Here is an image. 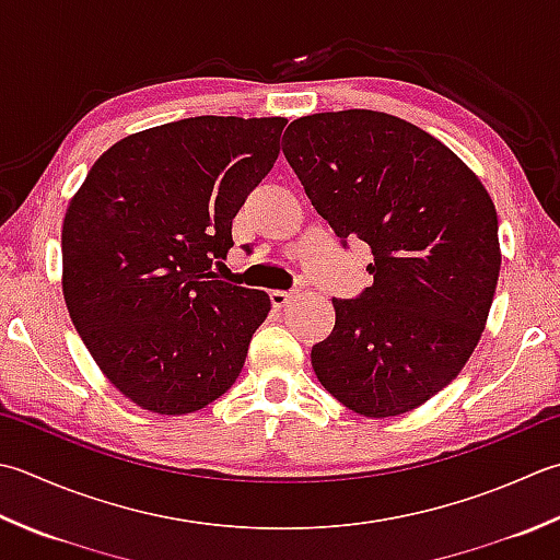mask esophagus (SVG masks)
I'll use <instances>...</instances> for the list:
<instances>
[{
  "label": "esophagus",
  "instance_id": "1",
  "mask_svg": "<svg viewBox=\"0 0 560 560\" xmlns=\"http://www.w3.org/2000/svg\"><path fill=\"white\" fill-rule=\"evenodd\" d=\"M295 295H299V289H293V291H271L269 299H271L273 308H283V305H287L291 299H295Z\"/></svg>",
  "mask_w": 560,
  "mask_h": 560
}]
</instances>
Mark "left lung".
<instances>
[{
	"label": "left lung",
	"instance_id": "left-lung-1",
	"mask_svg": "<svg viewBox=\"0 0 560 560\" xmlns=\"http://www.w3.org/2000/svg\"><path fill=\"white\" fill-rule=\"evenodd\" d=\"M281 148L337 237L374 255V283L332 299V332L311 352L317 381L364 418L420 408L486 330L502 261L495 203L442 140L383 112L295 118Z\"/></svg>",
	"mask_w": 560,
	"mask_h": 560
}]
</instances>
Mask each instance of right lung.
<instances>
[{"label": "right lung", "mask_w": 560, "mask_h": 560, "mask_svg": "<svg viewBox=\"0 0 560 560\" xmlns=\"http://www.w3.org/2000/svg\"><path fill=\"white\" fill-rule=\"evenodd\" d=\"M287 118L196 116L118 140L62 223V295L104 376L142 410L206 408L243 371L265 291L218 281L233 218ZM221 265V261H218Z\"/></svg>", "instance_id": "1"}]
</instances>
